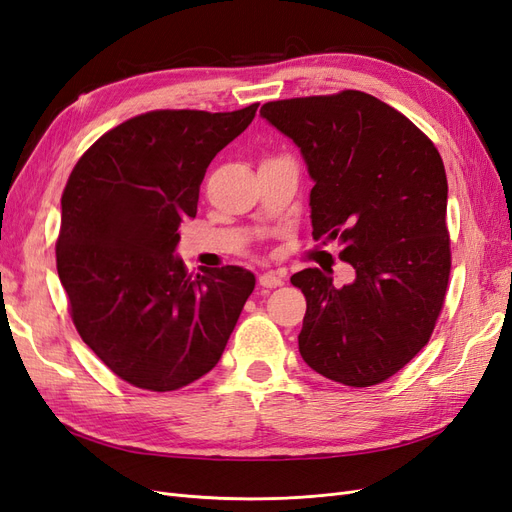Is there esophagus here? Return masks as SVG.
<instances>
[{
  "label": "esophagus",
  "instance_id": "esophagus-1",
  "mask_svg": "<svg viewBox=\"0 0 512 512\" xmlns=\"http://www.w3.org/2000/svg\"><path fill=\"white\" fill-rule=\"evenodd\" d=\"M258 282H260V286H265V288H277V286L284 284V277L280 273H275V271H267V273H260Z\"/></svg>",
  "mask_w": 512,
  "mask_h": 512
}]
</instances>
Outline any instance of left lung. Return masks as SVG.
<instances>
[{"instance_id": "left-lung-1", "label": "left lung", "mask_w": 512, "mask_h": 512, "mask_svg": "<svg viewBox=\"0 0 512 512\" xmlns=\"http://www.w3.org/2000/svg\"><path fill=\"white\" fill-rule=\"evenodd\" d=\"M260 117L299 147L314 188V239H339L356 271L335 288L320 269L290 277L307 301L299 352L346 386L384 382L431 337L444 303L448 183L438 149L393 106L342 91L267 102Z\"/></svg>"}]
</instances>
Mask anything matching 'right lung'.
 Wrapping results in <instances>:
<instances>
[{
  "label": "right lung",
  "instance_id": "obj_1",
  "mask_svg": "<svg viewBox=\"0 0 512 512\" xmlns=\"http://www.w3.org/2000/svg\"><path fill=\"white\" fill-rule=\"evenodd\" d=\"M256 108L138 115L100 136L68 179L59 282L83 342L138 389L177 391L209 374L256 286L232 265L192 277L175 254L207 166Z\"/></svg>",
  "mask_w": 512,
  "mask_h": 512
}]
</instances>
